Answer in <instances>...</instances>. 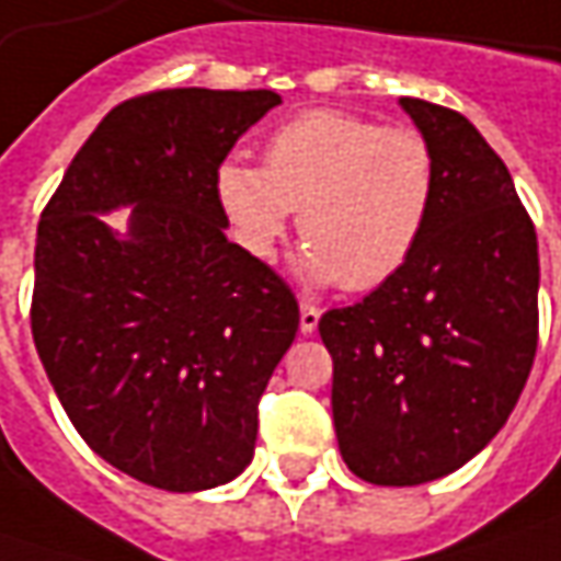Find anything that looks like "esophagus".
Segmentation results:
<instances>
[{"instance_id": "obj_1", "label": "esophagus", "mask_w": 561, "mask_h": 561, "mask_svg": "<svg viewBox=\"0 0 561 561\" xmlns=\"http://www.w3.org/2000/svg\"><path fill=\"white\" fill-rule=\"evenodd\" d=\"M318 318H321L318 306L302 302V306H299V331H302V334H314V331H318Z\"/></svg>"}]
</instances>
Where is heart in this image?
Returning <instances> with one entry per match:
<instances>
[{
  "label": "heart",
  "mask_w": 561,
  "mask_h": 561,
  "mask_svg": "<svg viewBox=\"0 0 561 561\" xmlns=\"http://www.w3.org/2000/svg\"><path fill=\"white\" fill-rule=\"evenodd\" d=\"M437 190V156L421 130L340 108L284 121L265 140V168L243 159L215 168L218 208L249 255L271 259L299 208V268L350 293H371L405 271Z\"/></svg>",
  "instance_id": "1"
}]
</instances>
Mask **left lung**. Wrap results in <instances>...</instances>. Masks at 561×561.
Masks as SVG:
<instances>
[{
	"label": "left lung",
	"mask_w": 561,
	"mask_h": 561,
	"mask_svg": "<svg viewBox=\"0 0 561 561\" xmlns=\"http://www.w3.org/2000/svg\"><path fill=\"white\" fill-rule=\"evenodd\" d=\"M399 105L437 156L431 227L402 274L318 321L343 462L380 486L437 481L496 437L540 324L537 233L503 159L459 112Z\"/></svg>",
	"instance_id": "1"
}]
</instances>
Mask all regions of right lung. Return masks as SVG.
Returning <instances> with one entry per match:
<instances>
[{"instance_id":"obj_1","label":"right lung","mask_w":561,"mask_h":561,"mask_svg":"<svg viewBox=\"0 0 561 561\" xmlns=\"http://www.w3.org/2000/svg\"><path fill=\"white\" fill-rule=\"evenodd\" d=\"M274 90H156L115 105L46 203L31 331L77 434L142 484L196 493L252 459L290 350L287 280L225 237L215 168ZM137 204L118 238L101 215Z\"/></svg>"}]
</instances>
